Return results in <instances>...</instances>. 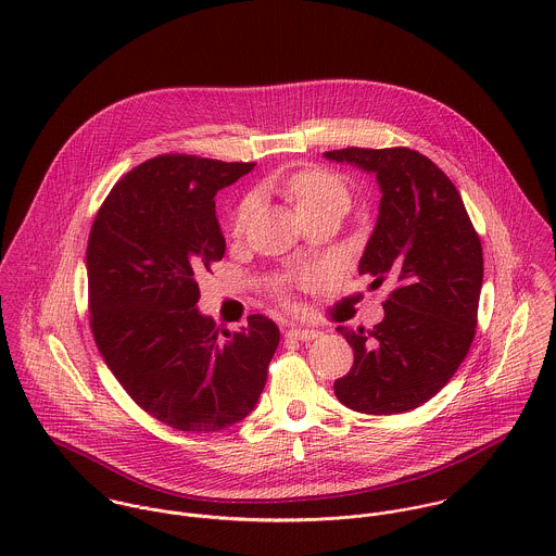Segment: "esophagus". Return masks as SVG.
Segmentation results:
<instances>
[{"label": "esophagus", "mask_w": 556, "mask_h": 556, "mask_svg": "<svg viewBox=\"0 0 556 556\" xmlns=\"http://www.w3.org/2000/svg\"><path fill=\"white\" fill-rule=\"evenodd\" d=\"M289 340H302V342H308V340H315L320 336V331L317 329H304V327H293L285 333Z\"/></svg>", "instance_id": "esophagus-1"}]
</instances>
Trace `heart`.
<instances>
[{
    "instance_id": "b5f03b06",
    "label": "heart",
    "mask_w": 556,
    "mask_h": 556,
    "mask_svg": "<svg viewBox=\"0 0 556 556\" xmlns=\"http://www.w3.org/2000/svg\"><path fill=\"white\" fill-rule=\"evenodd\" d=\"M274 188L295 207V212L302 218L325 214V212L344 214L351 205V186L346 177L323 166L300 168L282 177L280 181H276ZM252 212H254V199L245 197L233 214L231 231L236 236L243 233V229L252 218Z\"/></svg>"
}]
</instances>
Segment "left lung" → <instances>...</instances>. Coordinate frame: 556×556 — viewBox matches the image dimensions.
I'll return each mask as SVG.
<instances>
[{"instance_id":"8db88e82","label":"left lung","mask_w":556,"mask_h":556,"mask_svg":"<svg viewBox=\"0 0 556 556\" xmlns=\"http://www.w3.org/2000/svg\"><path fill=\"white\" fill-rule=\"evenodd\" d=\"M325 159L377 175L379 220L359 261L372 287L392 282L372 329L338 327L355 362L336 397L368 415H396L439 394L476 338L483 252L452 179L408 148H344Z\"/></svg>"}]
</instances>
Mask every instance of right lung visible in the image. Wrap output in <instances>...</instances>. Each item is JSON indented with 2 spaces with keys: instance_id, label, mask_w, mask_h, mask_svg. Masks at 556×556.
<instances>
[{
  "instance_id": "1",
  "label": "right lung",
  "mask_w": 556,
  "mask_h": 556,
  "mask_svg": "<svg viewBox=\"0 0 556 556\" xmlns=\"http://www.w3.org/2000/svg\"><path fill=\"white\" fill-rule=\"evenodd\" d=\"M254 162L162 154L126 173L87 241L89 327L109 370L146 413L184 432H216L256 404L280 342L271 318L236 333L194 306L197 276L225 256L216 192Z\"/></svg>"
}]
</instances>
